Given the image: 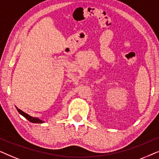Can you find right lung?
Wrapping results in <instances>:
<instances>
[{
	"label": "right lung",
	"mask_w": 159,
	"mask_h": 159,
	"mask_svg": "<svg viewBox=\"0 0 159 159\" xmlns=\"http://www.w3.org/2000/svg\"><path fill=\"white\" fill-rule=\"evenodd\" d=\"M16 110H17V111L19 112V113H20V114H21V115H22V116H24V117L26 118V119L28 120L29 121H30L32 123H36V124H42V123H44L43 120L39 119V118L33 117V116H30V115H28V114L25 113V112L21 111V110L18 108V107H16Z\"/></svg>",
	"instance_id": "1"
}]
</instances>
